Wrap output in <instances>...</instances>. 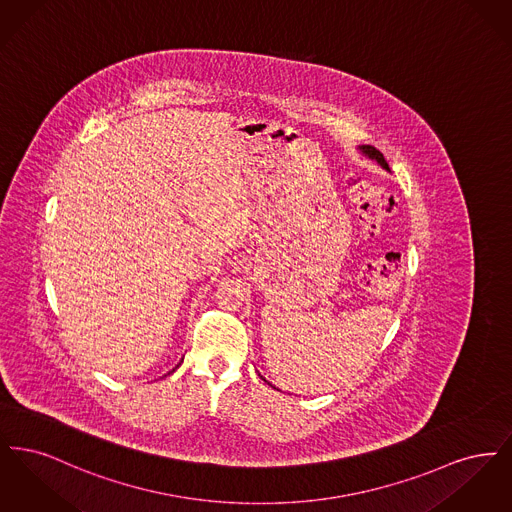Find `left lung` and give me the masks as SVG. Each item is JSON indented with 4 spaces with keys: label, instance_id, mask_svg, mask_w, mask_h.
<instances>
[{
    "label": "left lung",
    "instance_id": "8db88e82",
    "mask_svg": "<svg viewBox=\"0 0 512 512\" xmlns=\"http://www.w3.org/2000/svg\"><path fill=\"white\" fill-rule=\"evenodd\" d=\"M361 149H363V153H366L370 159H376V161H378V163H380L384 169H390V167H388V163H386V159H384V155H382V153H380L376 147L363 146Z\"/></svg>",
    "mask_w": 512,
    "mask_h": 512
}]
</instances>
